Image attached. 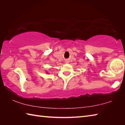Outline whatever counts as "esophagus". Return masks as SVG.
Segmentation results:
<instances>
[{
  "label": "esophagus",
  "instance_id": "obj_1",
  "mask_svg": "<svg viewBox=\"0 0 125 125\" xmlns=\"http://www.w3.org/2000/svg\"><path fill=\"white\" fill-rule=\"evenodd\" d=\"M67 62H68V61H66V63H67Z\"/></svg>",
  "mask_w": 125,
  "mask_h": 125
}]
</instances>
